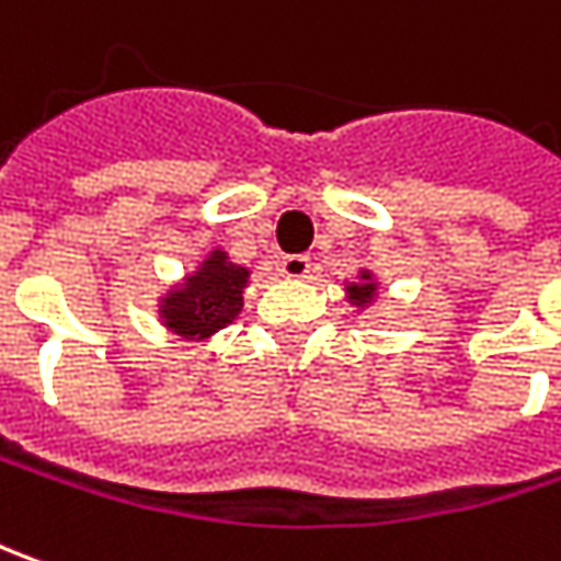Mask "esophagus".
<instances>
[{
    "mask_svg": "<svg viewBox=\"0 0 561 561\" xmlns=\"http://www.w3.org/2000/svg\"><path fill=\"white\" fill-rule=\"evenodd\" d=\"M310 257L307 254H288V257H282L279 263V273L285 279H307L310 276Z\"/></svg>",
    "mask_w": 561,
    "mask_h": 561,
    "instance_id": "1",
    "label": "esophagus"
}]
</instances>
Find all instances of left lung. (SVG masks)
Listing matches in <instances>:
<instances>
[{
  "mask_svg": "<svg viewBox=\"0 0 561 561\" xmlns=\"http://www.w3.org/2000/svg\"><path fill=\"white\" fill-rule=\"evenodd\" d=\"M378 291H381V282L376 279L373 270H359L357 282H344V298L351 300L357 310H369L378 300Z\"/></svg>",
  "mask_w": 561,
  "mask_h": 561,
  "instance_id": "8db88e82",
  "label": "left lung"
}]
</instances>
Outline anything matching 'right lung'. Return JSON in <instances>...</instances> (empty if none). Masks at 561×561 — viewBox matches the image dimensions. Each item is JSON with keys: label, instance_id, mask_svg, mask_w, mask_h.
Instances as JSON below:
<instances>
[{"label": "right lung", "instance_id": "add662e5", "mask_svg": "<svg viewBox=\"0 0 561 561\" xmlns=\"http://www.w3.org/2000/svg\"><path fill=\"white\" fill-rule=\"evenodd\" d=\"M248 282V266L229 261L222 248H210L192 273L173 282L158 298V319L180 339L210 341L239 319Z\"/></svg>", "mask_w": 561, "mask_h": 561}]
</instances>
